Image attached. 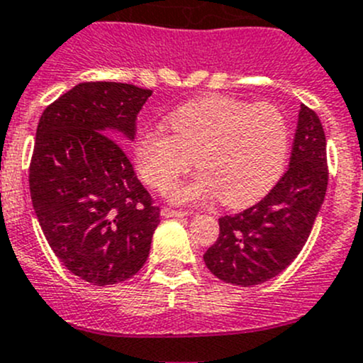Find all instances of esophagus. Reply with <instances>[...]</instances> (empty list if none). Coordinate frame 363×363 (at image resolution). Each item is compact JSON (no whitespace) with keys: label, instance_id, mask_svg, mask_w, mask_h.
Returning a JSON list of instances; mask_svg holds the SVG:
<instances>
[{"label":"esophagus","instance_id":"esophagus-1","mask_svg":"<svg viewBox=\"0 0 363 363\" xmlns=\"http://www.w3.org/2000/svg\"><path fill=\"white\" fill-rule=\"evenodd\" d=\"M161 216H163V218H184V216H188V212L175 211V208L164 207L163 211H161Z\"/></svg>","mask_w":363,"mask_h":363}]
</instances>
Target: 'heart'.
<instances>
[{"label":"heart","mask_w":363,"mask_h":363,"mask_svg":"<svg viewBox=\"0 0 363 363\" xmlns=\"http://www.w3.org/2000/svg\"><path fill=\"white\" fill-rule=\"evenodd\" d=\"M161 128L142 131L133 145L140 177L167 191L195 163L202 168L172 191L175 202L196 203L218 196L244 207L265 196L279 181L290 151V124L274 104L205 96L174 108Z\"/></svg>","instance_id":"heart-1"}]
</instances>
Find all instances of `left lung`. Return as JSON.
I'll return each instance as SVG.
<instances>
[{"label":"left lung","instance_id":"left-lung-1","mask_svg":"<svg viewBox=\"0 0 363 363\" xmlns=\"http://www.w3.org/2000/svg\"><path fill=\"white\" fill-rule=\"evenodd\" d=\"M328 184L327 140L316 116L300 105L290 167L269 195L219 219L203 262L218 279L255 286L283 272L306 246Z\"/></svg>","mask_w":363,"mask_h":363}]
</instances>
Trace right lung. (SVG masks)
Instances as JSON below:
<instances>
[{"label": "right lung", "instance_id": "obj_1", "mask_svg": "<svg viewBox=\"0 0 363 363\" xmlns=\"http://www.w3.org/2000/svg\"><path fill=\"white\" fill-rule=\"evenodd\" d=\"M151 89L82 82L45 108L29 167L35 214L54 255L80 279L107 286L144 267L160 207L123 145Z\"/></svg>", "mask_w": 363, "mask_h": 363}]
</instances>
